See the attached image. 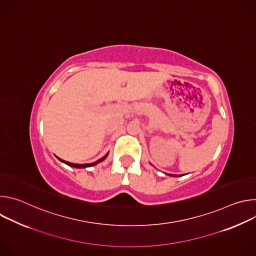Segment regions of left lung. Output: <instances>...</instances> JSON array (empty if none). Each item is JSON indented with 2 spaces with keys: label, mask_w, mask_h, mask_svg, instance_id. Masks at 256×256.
<instances>
[{
  "label": "left lung",
  "mask_w": 256,
  "mask_h": 256,
  "mask_svg": "<svg viewBox=\"0 0 256 256\" xmlns=\"http://www.w3.org/2000/svg\"><path fill=\"white\" fill-rule=\"evenodd\" d=\"M173 176H180V175H173Z\"/></svg>",
  "instance_id": "1"
}]
</instances>
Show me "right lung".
I'll return each mask as SVG.
<instances>
[{"label":"right lung","instance_id":"1","mask_svg":"<svg viewBox=\"0 0 256 256\" xmlns=\"http://www.w3.org/2000/svg\"><path fill=\"white\" fill-rule=\"evenodd\" d=\"M107 155L108 154H106L104 157H102L101 159H99L98 161H96V162H94V163H90V164H74V163H70V162H66V161H64V160H62V159H60L62 162H64V164H66V165H68V166H70V167H75V168H85V167H90V166H94V165H96L97 163H99V162H101V161H103L106 157H107Z\"/></svg>","mask_w":256,"mask_h":256}]
</instances>
